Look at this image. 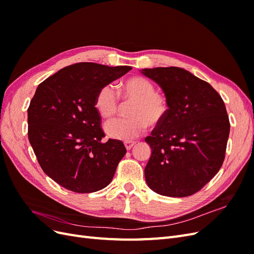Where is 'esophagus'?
I'll return each instance as SVG.
<instances>
[{
    "mask_svg": "<svg viewBox=\"0 0 254 254\" xmlns=\"http://www.w3.org/2000/svg\"><path fill=\"white\" fill-rule=\"evenodd\" d=\"M135 141H125L124 142V145H125V147H126V149L127 150H129V149H131L133 146L135 145Z\"/></svg>",
    "mask_w": 254,
    "mask_h": 254,
    "instance_id": "1",
    "label": "esophagus"
}]
</instances>
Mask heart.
Instances as JSON below:
<instances>
[{
    "mask_svg": "<svg viewBox=\"0 0 254 254\" xmlns=\"http://www.w3.org/2000/svg\"><path fill=\"white\" fill-rule=\"evenodd\" d=\"M120 96L128 107L129 118L115 119L106 123V133L113 139L131 140L143 133L147 126H160L170 113V98L163 92L156 91L155 83L140 76L130 77L121 83ZM94 107L103 119L117 114L120 98L114 88L105 84L97 91Z\"/></svg>",
    "mask_w": 254,
    "mask_h": 254,
    "instance_id": "1",
    "label": "heart"
}]
</instances>
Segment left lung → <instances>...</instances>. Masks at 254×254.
Wrapping results in <instances>:
<instances>
[{"label": "left lung", "instance_id": "8db88e82", "mask_svg": "<svg viewBox=\"0 0 254 254\" xmlns=\"http://www.w3.org/2000/svg\"><path fill=\"white\" fill-rule=\"evenodd\" d=\"M142 73L163 89L171 105L166 120L145 137L151 147L146 182L163 196L193 195L224 163L230 133L225 103L210 83L181 67Z\"/></svg>", "mask_w": 254, "mask_h": 254}]
</instances>
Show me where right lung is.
<instances>
[{
    "label": "right lung",
    "instance_id": "add662e5",
    "mask_svg": "<svg viewBox=\"0 0 254 254\" xmlns=\"http://www.w3.org/2000/svg\"><path fill=\"white\" fill-rule=\"evenodd\" d=\"M131 66L79 63L61 68L38 86L27 109L28 140L42 171L75 193L106 188L126 148L109 139L94 107L97 91Z\"/></svg>",
    "mask_w": 254,
    "mask_h": 254
}]
</instances>
